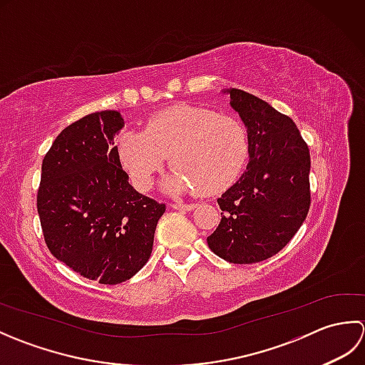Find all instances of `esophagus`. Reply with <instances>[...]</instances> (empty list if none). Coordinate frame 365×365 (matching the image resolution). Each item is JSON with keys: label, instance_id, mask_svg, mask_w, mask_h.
<instances>
[{"label": "esophagus", "instance_id": "esophagus-1", "mask_svg": "<svg viewBox=\"0 0 365 365\" xmlns=\"http://www.w3.org/2000/svg\"><path fill=\"white\" fill-rule=\"evenodd\" d=\"M195 207H196L195 204H183V202L173 204V208H175V210H192Z\"/></svg>", "mask_w": 365, "mask_h": 365}]
</instances>
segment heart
Masks as SVG:
<instances>
[{
	"label": "heart",
	"instance_id": "obj_1",
	"mask_svg": "<svg viewBox=\"0 0 365 365\" xmlns=\"http://www.w3.org/2000/svg\"><path fill=\"white\" fill-rule=\"evenodd\" d=\"M118 153L138 188H150L169 157L175 168L166 178L168 190L218 195L242 174L250 157V133L234 115L177 106L153 115L144 131H125Z\"/></svg>",
	"mask_w": 365,
	"mask_h": 365
}]
</instances>
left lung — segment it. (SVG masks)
Wrapping results in <instances>:
<instances>
[{"mask_svg": "<svg viewBox=\"0 0 365 365\" xmlns=\"http://www.w3.org/2000/svg\"><path fill=\"white\" fill-rule=\"evenodd\" d=\"M224 92L250 133V165L218 199L221 222L207 243L230 263H257L281 251L306 220L311 155L289 115L242 89Z\"/></svg>", "mask_w": 365, "mask_h": 365, "instance_id": "1", "label": "left lung"}]
</instances>
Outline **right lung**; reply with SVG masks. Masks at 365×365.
<instances>
[{
	"mask_svg": "<svg viewBox=\"0 0 365 365\" xmlns=\"http://www.w3.org/2000/svg\"><path fill=\"white\" fill-rule=\"evenodd\" d=\"M119 111H98L66 127L42 161L37 212L45 243L83 277L115 285L149 260L165 204L138 192L114 138Z\"/></svg>",
	"mask_w": 365,
	"mask_h": 365,
	"instance_id": "obj_1",
	"label": "right lung"
}]
</instances>
